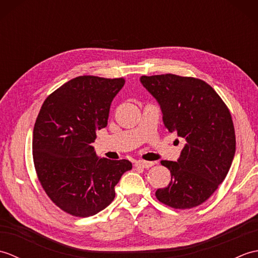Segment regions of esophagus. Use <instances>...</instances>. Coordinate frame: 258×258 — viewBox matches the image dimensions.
Returning <instances> with one entry per match:
<instances>
[{
    "label": "esophagus",
    "instance_id": "esophagus-1",
    "mask_svg": "<svg viewBox=\"0 0 258 258\" xmlns=\"http://www.w3.org/2000/svg\"><path fill=\"white\" fill-rule=\"evenodd\" d=\"M154 165V162H149V161H138L135 163L136 167H143V168H150Z\"/></svg>",
    "mask_w": 258,
    "mask_h": 258
}]
</instances>
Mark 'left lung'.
Here are the masks:
<instances>
[{
  "label": "left lung",
  "instance_id": "obj_1",
  "mask_svg": "<svg viewBox=\"0 0 258 258\" xmlns=\"http://www.w3.org/2000/svg\"><path fill=\"white\" fill-rule=\"evenodd\" d=\"M145 89L160 103L169 132L186 141L177 162L162 161L171 182L156 199L175 210L206 202L223 183L232 165L236 139L226 104L206 82L190 76H142Z\"/></svg>",
  "mask_w": 258,
  "mask_h": 258
}]
</instances>
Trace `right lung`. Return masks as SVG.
I'll return each mask as SVG.
<instances>
[{
  "instance_id": "obj_1",
  "label": "right lung",
  "mask_w": 258,
  "mask_h": 258,
  "mask_svg": "<svg viewBox=\"0 0 258 258\" xmlns=\"http://www.w3.org/2000/svg\"><path fill=\"white\" fill-rule=\"evenodd\" d=\"M123 78L82 75L46 97L33 130V161L46 195L76 217L95 215L113 202L115 185L132 169L127 160L98 158L90 145L107 125Z\"/></svg>"
}]
</instances>
